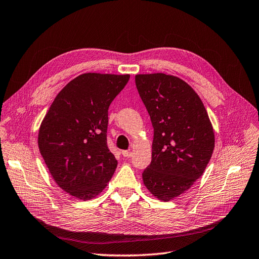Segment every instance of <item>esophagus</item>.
<instances>
[{"label": "esophagus", "mask_w": 259, "mask_h": 259, "mask_svg": "<svg viewBox=\"0 0 259 259\" xmlns=\"http://www.w3.org/2000/svg\"><path fill=\"white\" fill-rule=\"evenodd\" d=\"M122 156L124 157V158H129V157H131L132 156V152L131 151H129V150H123L122 152Z\"/></svg>", "instance_id": "34e87169"}]
</instances>
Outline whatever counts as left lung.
Returning <instances> with one entry per match:
<instances>
[{"label": "left lung", "mask_w": 259, "mask_h": 259, "mask_svg": "<svg viewBox=\"0 0 259 259\" xmlns=\"http://www.w3.org/2000/svg\"><path fill=\"white\" fill-rule=\"evenodd\" d=\"M136 85L154 127L151 163L143 183L168 202L203 175L214 148L213 128L198 95L178 76L137 74Z\"/></svg>", "instance_id": "1"}]
</instances>
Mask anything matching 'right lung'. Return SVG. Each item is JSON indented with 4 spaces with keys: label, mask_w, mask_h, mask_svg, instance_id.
<instances>
[{
    "label": "right lung",
    "mask_w": 259,
    "mask_h": 259,
    "mask_svg": "<svg viewBox=\"0 0 259 259\" xmlns=\"http://www.w3.org/2000/svg\"><path fill=\"white\" fill-rule=\"evenodd\" d=\"M130 74L88 72L57 94L38 132V147L52 178L82 200L108 186L117 160L107 145L108 110Z\"/></svg>",
    "instance_id": "obj_1"
}]
</instances>
